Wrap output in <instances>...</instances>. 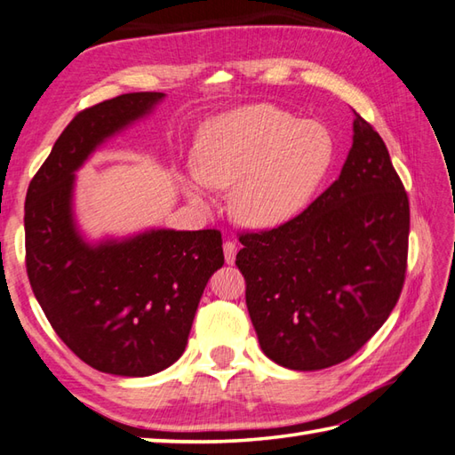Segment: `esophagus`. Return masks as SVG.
I'll use <instances>...</instances> for the list:
<instances>
[{
	"mask_svg": "<svg viewBox=\"0 0 455 455\" xmlns=\"http://www.w3.org/2000/svg\"><path fill=\"white\" fill-rule=\"evenodd\" d=\"M235 255H237V243H235V241H226V243H224L226 263H228V265H234Z\"/></svg>",
	"mask_w": 455,
	"mask_h": 455,
	"instance_id": "obj_1",
	"label": "esophagus"
}]
</instances>
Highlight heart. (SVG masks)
I'll list each match as a JSON object with an SVG mask.
<instances>
[{"instance_id": "b5f03b06", "label": "heart", "mask_w": 455, "mask_h": 455, "mask_svg": "<svg viewBox=\"0 0 455 455\" xmlns=\"http://www.w3.org/2000/svg\"><path fill=\"white\" fill-rule=\"evenodd\" d=\"M196 171L182 190L210 208L212 188L229 190L231 210L249 226H276L294 218L326 179L336 143L330 129L271 104H255L216 117L196 141Z\"/></svg>"}]
</instances>
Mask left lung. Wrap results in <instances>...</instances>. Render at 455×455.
Segmentation results:
<instances>
[{"label": "left lung", "mask_w": 455, "mask_h": 455, "mask_svg": "<svg viewBox=\"0 0 455 455\" xmlns=\"http://www.w3.org/2000/svg\"><path fill=\"white\" fill-rule=\"evenodd\" d=\"M409 196L373 125L355 114L339 179L286 224L241 234L235 265L263 354L318 371L373 338L401 296Z\"/></svg>", "instance_id": "8db88e82"}]
</instances>
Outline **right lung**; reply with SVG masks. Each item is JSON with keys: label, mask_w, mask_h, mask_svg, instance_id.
Segmentation results:
<instances>
[{"label": "right lung", "mask_w": 455, "mask_h": 455, "mask_svg": "<svg viewBox=\"0 0 455 455\" xmlns=\"http://www.w3.org/2000/svg\"><path fill=\"white\" fill-rule=\"evenodd\" d=\"M163 98L133 92L80 111L27 190L25 263L35 299L64 344L109 375L147 377L172 365L210 276L224 265L218 229H149L92 245L74 221V172Z\"/></svg>", "instance_id": "obj_1"}]
</instances>
